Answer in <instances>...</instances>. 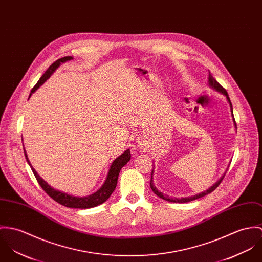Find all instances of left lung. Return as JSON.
<instances>
[{"instance_id": "obj_1", "label": "left lung", "mask_w": 262, "mask_h": 262, "mask_svg": "<svg viewBox=\"0 0 262 262\" xmlns=\"http://www.w3.org/2000/svg\"><path fill=\"white\" fill-rule=\"evenodd\" d=\"M208 84H209V86L212 88V89H214L215 91H217V92H220L221 94H223V95H225V97H226V99H227V101H228V103H229V106H230V111H231V116H232L233 119V123H234V126H235V129L237 130V126H236V122H235V119H234V116H233V108H232V103H231V101H230V98H229V96H228V93H227V91L224 89V88H222L217 81H216V79L211 75V73H210V71H209V77H208ZM152 173H154V169L151 170V176H150V182H149V185H150V189L152 190V192L158 196V197H160V198H162V199H164V200H166V201H169V202H174V203H187V202H190V201H193V200H196V199H199V198H201V197H203L205 195H208V194H210L211 192H213L219 185H220V183H221V181L223 180V178H224V176L225 174H223L213 186H211L208 190H206V191H204L202 193H199V194H197V195H194V196H191V197H184V198H171V197H169V196H167V195H164L162 192H160L157 188H156V186H155V184H154V178H152Z\"/></svg>"}]
</instances>
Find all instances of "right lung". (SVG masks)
Here are the masks:
<instances>
[{
    "instance_id": "1",
    "label": "right lung",
    "mask_w": 262,
    "mask_h": 262,
    "mask_svg": "<svg viewBox=\"0 0 262 262\" xmlns=\"http://www.w3.org/2000/svg\"><path fill=\"white\" fill-rule=\"evenodd\" d=\"M72 59H73V57H71V56H66V57L56 60L53 64H51L49 66V68L46 70V72L39 79V81L36 83V85L32 88L29 97H31L32 93H34L42 84H44V82L54 73V71L58 68L61 64L67 62L69 60H72ZM22 142H23V139H22ZM24 154H25L26 160H27V162H28V164H29V166L31 167L33 173H34V176L36 177V179H37L39 185L41 186V188L54 201L58 202L59 204H61L65 207L77 208V209H88V208H92V207H95V206H98L100 204L104 203L111 197V195L114 193V191L117 187L118 174H119L121 168L124 165H126L128 163V161L130 160V151H129V149H126L123 154H121L119 157H117V159L112 163V166L110 168V171L107 173L106 179H105L103 185L95 193H93L91 195H88V196H84V197H76V196H72V195H69L67 193L61 192L59 190L52 188L50 185H48V183L46 181H44L35 171V169L32 167L25 148H24Z\"/></svg>"
}]
</instances>
